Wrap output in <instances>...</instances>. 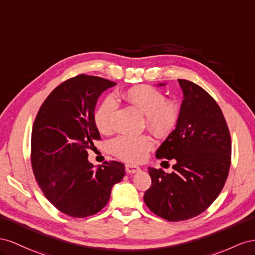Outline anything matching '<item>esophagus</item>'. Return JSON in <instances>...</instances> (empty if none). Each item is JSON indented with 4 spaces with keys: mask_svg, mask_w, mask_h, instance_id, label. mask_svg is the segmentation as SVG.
<instances>
[{
    "mask_svg": "<svg viewBox=\"0 0 255 255\" xmlns=\"http://www.w3.org/2000/svg\"><path fill=\"white\" fill-rule=\"evenodd\" d=\"M125 170H126V172H127V173L131 174V173L139 172L141 169L139 168V166L133 165V164H126V165H125Z\"/></svg>",
    "mask_w": 255,
    "mask_h": 255,
    "instance_id": "34e87169",
    "label": "esophagus"
}]
</instances>
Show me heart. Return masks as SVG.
Wrapping results in <instances>:
<instances>
[{"label": "heart", "mask_w": 255, "mask_h": 255, "mask_svg": "<svg viewBox=\"0 0 255 255\" xmlns=\"http://www.w3.org/2000/svg\"><path fill=\"white\" fill-rule=\"evenodd\" d=\"M122 98L144 114L148 129L158 135L170 133L179 120V108L172 100H168L164 93L150 85H135L122 94ZM118 109L116 100L109 96L101 101L94 112V123L103 133H110L114 129V118ZM154 147L150 136L120 135L111 142L113 154L127 162L136 163L146 157Z\"/></svg>", "instance_id": "heart-1"}]
</instances>
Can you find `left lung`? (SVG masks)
Segmentation results:
<instances>
[{
    "label": "left lung",
    "mask_w": 255,
    "mask_h": 255,
    "mask_svg": "<svg viewBox=\"0 0 255 255\" xmlns=\"http://www.w3.org/2000/svg\"><path fill=\"white\" fill-rule=\"evenodd\" d=\"M184 92L176 128L160 145L156 157L174 159L171 174L148 168L151 185L144 202L168 221L199 216L213 204L227 181L232 143L220 107L201 86L178 79Z\"/></svg>",
    "instance_id": "left-lung-1"
}]
</instances>
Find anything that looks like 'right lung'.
I'll return each instance as SVG.
<instances>
[{"instance_id":"add662e5","label":"right lung","mask_w":255,"mask_h":255,"mask_svg":"<svg viewBox=\"0 0 255 255\" xmlns=\"http://www.w3.org/2000/svg\"><path fill=\"white\" fill-rule=\"evenodd\" d=\"M116 83L78 75L49 94L36 115L31 137L33 173L46 198L61 213L85 218L97 214L112 187L125 176V165L105 161L97 170L87 160L94 141L101 140L94 123L100 94Z\"/></svg>"}]
</instances>
